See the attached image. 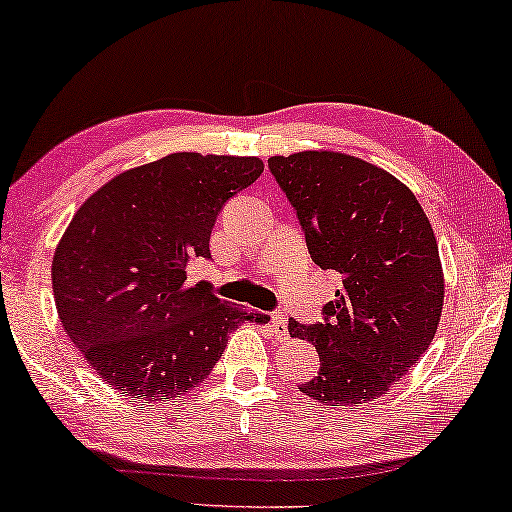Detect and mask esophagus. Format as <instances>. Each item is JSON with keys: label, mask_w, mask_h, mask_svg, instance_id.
Returning <instances> with one entry per match:
<instances>
[{"label": "esophagus", "mask_w": 512, "mask_h": 512, "mask_svg": "<svg viewBox=\"0 0 512 512\" xmlns=\"http://www.w3.org/2000/svg\"><path fill=\"white\" fill-rule=\"evenodd\" d=\"M270 326H272V333H275L279 340L286 338V333H289V328H286V314L282 312L270 314Z\"/></svg>", "instance_id": "34e87169"}]
</instances>
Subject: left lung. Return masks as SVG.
<instances>
[{"label": "left lung", "mask_w": 512, "mask_h": 512, "mask_svg": "<svg viewBox=\"0 0 512 512\" xmlns=\"http://www.w3.org/2000/svg\"><path fill=\"white\" fill-rule=\"evenodd\" d=\"M268 165L296 207L312 261L342 277L324 324L289 321L291 338L312 342L321 361L300 391L335 405L380 398L429 349L443 314L429 216L403 181L349 153L300 151Z\"/></svg>", "instance_id": "1"}]
</instances>
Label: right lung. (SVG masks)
I'll use <instances>...</instances> for the list:
<instances>
[{
	"label": "right lung",
	"mask_w": 512,
	"mask_h": 512,
	"mask_svg": "<svg viewBox=\"0 0 512 512\" xmlns=\"http://www.w3.org/2000/svg\"><path fill=\"white\" fill-rule=\"evenodd\" d=\"M261 174L256 156L170 153L116 174L76 209L53 254L55 307L121 394L181 398L207 380L237 326L270 321L188 282V265L209 258L221 207Z\"/></svg>",
	"instance_id": "add662e5"
}]
</instances>
